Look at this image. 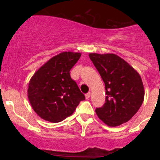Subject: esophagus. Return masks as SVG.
Returning <instances> with one entry per match:
<instances>
[{"label": "esophagus", "instance_id": "obj_1", "mask_svg": "<svg viewBox=\"0 0 160 160\" xmlns=\"http://www.w3.org/2000/svg\"><path fill=\"white\" fill-rule=\"evenodd\" d=\"M90 94H91V93H90V92H88V93H86V94H85V97H86L87 99H89L90 97Z\"/></svg>", "mask_w": 160, "mask_h": 160}]
</instances>
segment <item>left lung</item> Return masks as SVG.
I'll list each match as a JSON object with an SVG mask.
<instances>
[{"label":"left lung","instance_id":"obj_1","mask_svg":"<svg viewBox=\"0 0 160 160\" xmlns=\"http://www.w3.org/2000/svg\"><path fill=\"white\" fill-rule=\"evenodd\" d=\"M89 56L105 85V103L95 110L98 118L111 127L128 122L144 100L140 75L126 61L113 53H90Z\"/></svg>","mask_w":160,"mask_h":160}]
</instances>
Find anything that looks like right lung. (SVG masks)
<instances>
[{
    "label": "right lung",
    "mask_w": 160,
    "mask_h": 160,
    "mask_svg": "<svg viewBox=\"0 0 160 160\" xmlns=\"http://www.w3.org/2000/svg\"><path fill=\"white\" fill-rule=\"evenodd\" d=\"M81 53L63 52L53 56L31 78L28 98L41 118L56 122L70 116L85 96L70 77V71Z\"/></svg>",
    "instance_id": "obj_1"
}]
</instances>
